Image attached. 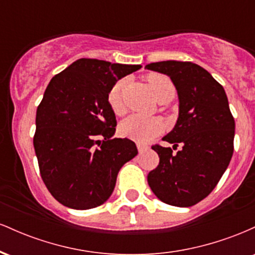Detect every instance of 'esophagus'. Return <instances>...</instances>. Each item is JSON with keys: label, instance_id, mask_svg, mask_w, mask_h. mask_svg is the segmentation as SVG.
Here are the masks:
<instances>
[{"label": "esophagus", "instance_id": "obj_1", "mask_svg": "<svg viewBox=\"0 0 255 255\" xmlns=\"http://www.w3.org/2000/svg\"><path fill=\"white\" fill-rule=\"evenodd\" d=\"M136 146H137V151H139V153H142V152L146 151V150H147V148H148L147 146L141 145V144H137Z\"/></svg>", "mask_w": 255, "mask_h": 255}]
</instances>
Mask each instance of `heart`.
Returning <instances> with one entry per match:
<instances>
[{
    "instance_id": "heart-1",
    "label": "heart",
    "mask_w": 255,
    "mask_h": 255,
    "mask_svg": "<svg viewBox=\"0 0 255 255\" xmlns=\"http://www.w3.org/2000/svg\"><path fill=\"white\" fill-rule=\"evenodd\" d=\"M154 98L158 99L165 93H174L175 87L168 77L162 74H151L147 78ZM125 81L120 80L111 87L108 95V102L114 113H121L124 103H122V90ZM162 121L156 118H147L141 115H130L125 119L120 125V134L125 137H129L137 142H147L153 139L163 130Z\"/></svg>"
}]
</instances>
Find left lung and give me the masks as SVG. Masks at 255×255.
Segmentation results:
<instances>
[{"mask_svg": "<svg viewBox=\"0 0 255 255\" xmlns=\"http://www.w3.org/2000/svg\"><path fill=\"white\" fill-rule=\"evenodd\" d=\"M145 69L171 79L178 97L176 125L163 140L182 150L154 145L159 164L147 182L163 203L189 207L206 198L227 170L234 152L235 121L221 84L192 62L162 61Z\"/></svg>", "mask_w": 255, "mask_h": 255, "instance_id": "1", "label": "left lung"}]
</instances>
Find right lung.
I'll return each mask as SVG.
<instances>
[{
  "instance_id": "right-lung-1",
  "label": "right lung",
  "mask_w": 255,
  "mask_h": 255,
  "mask_svg": "<svg viewBox=\"0 0 255 255\" xmlns=\"http://www.w3.org/2000/svg\"><path fill=\"white\" fill-rule=\"evenodd\" d=\"M140 64L80 58L55 75L37 109L33 146L46 188L74 210L104 204L120 169L137 154L127 137H114L115 113L108 102L120 79Z\"/></svg>"
}]
</instances>
